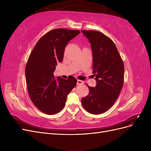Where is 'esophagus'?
<instances>
[{
	"label": "esophagus",
	"mask_w": 151,
	"mask_h": 151,
	"mask_svg": "<svg viewBox=\"0 0 151 151\" xmlns=\"http://www.w3.org/2000/svg\"><path fill=\"white\" fill-rule=\"evenodd\" d=\"M83 84H84V82L83 81L77 80V85H83Z\"/></svg>",
	"instance_id": "esophagus-1"
}]
</instances>
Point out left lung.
Here are the masks:
<instances>
[{
	"label": "left lung",
	"instance_id": "left-lung-1",
	"mask_svg": "<svg viewBox=\"0 0 151 151\" xmlns=\"http://www.w3.org/2000/svg\"><path fill=\"white\" fill-rule=\"evenodd\" d=\"M88 38L93 52L96 88L90 87L89 94L81 103L89 113L98 115L110 108L119 96L124 81V65L113 41L99 31L81 30Z\"/></svg>",
	"mask_w": 151,
	"mask_h": 151
}]
</instances>
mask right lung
Returning <instances> with one entry per match:
<instances>
[{
    "label": "right lung",
    "mask_w": 151,
    "mask_h": 151,
    "mask_svg": "<svg viewBox=\"0 0 151 151\" xmlns=\"http://www.w3.org/2000/svg\"><path fill=\"white\" fill-rule=\"evenodd\" d=\"M79 30L55 29L48 31L36 43L25 68L26 81L32 102L41 111L55 115L64 108L67 97L75 88L74 77L55 79L53 74L63 58L65 46L79 35Z\"/></svg>",
    "instance_id": "1"
}]
</instances>
